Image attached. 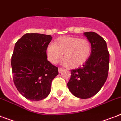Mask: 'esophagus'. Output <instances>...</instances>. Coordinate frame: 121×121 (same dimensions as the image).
Returning <instances> with one entry per match:
<instances>
[{"mask_svg":"<svg viewBox=\"0 0 121 121\" xmlns=\"http://www.w3.org/2000/svg\"><path fill=\"white\" fill-rule=\"evenodd\" d=\"M63 70H64V69H63V68H58V72H59V73H60L61 72H62L63 71Z\"/></svg>","mask_w":121,"mask_h":121,"instance_id":"obj_1","label":"esophagus"}]
</instances>
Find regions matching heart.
<instances>
[{"instance_id":"heart-1","label":"heart","mask_w":121,"mask_h":121,"mask_svg":"<svg viewBox=\"0 0 121 121\" xmlns=\"http://www.w3.org/2000/svg\"><path fill=\"white\" fill-rule=\"evenodd\" d=\"M92 49V44L88 39L64 36L57 39L55 44H49L46 52L48 60L53 64L58 62L64 53L63 64L76 68L86 62Z\"/></svg>"}]
</instances>
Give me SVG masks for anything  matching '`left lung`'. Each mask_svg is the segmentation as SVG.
<instances>
[{"label":"left lung","mask_w":121,"mask_h":121,"mask_svg":"<svg viewBox=\"0 0 121 121\" xmlns=\"http://www.w3.org/2000/svg\"><path fill=\"white\" fill-rule=\"evenodd\" d=\"M83 34L92 44V53L82 67L71 70L67 86L77 97L88 99L99 92L107 80L109 53L106 42L100 36L94 32Z\"/></svg>","instance_id":"left-lung-1"}]
</instances>
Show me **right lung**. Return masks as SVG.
I'll return each instance as SVG.
<instances>
[{"label": "right lung", "mask_w": 121, "mask_h": 121, "mask_svg": "<svg viewBox=\"0 0 121 121\" xmlns=\"http://www.w3.org/2000/svg\"><path fill=\"white\" fill-rule=\"evenodd\" d=\"M50 35L27 33L16 43L11 58L13 80L27 99L39 101L50 93L51 82L58 75V67L47 60Z\"/></svg>", "instance_id": "right-lung-1"}]
</instances>
